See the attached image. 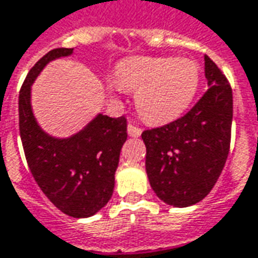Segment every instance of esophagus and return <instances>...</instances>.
Wrapping results in <instances>:
<instances>
[{"mask_svg": "<svg viewBox=\"0 0 258 258\" xmlns=\"http://www.w3.org/2000/svg\"><path fill=\"white\" fill-rule=\"evenodd\" d=\"M127 133H128L130 137H140L141 136V133H143V128L136 125V124H131V122H130L128 127H127Z\"/></svg>", "mask_w": 258, "mask_h": 258, "instance_id": "1", "label": "esophagus"}]
</instances>
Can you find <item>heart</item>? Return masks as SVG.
Listing matches in <instances>:
<instances>
[{
  "instance_id": "1",
  "label": "heart",
  "mask_w": 258,
  "mask_h": 258,
  "mask_svg": "<svg viewBox=\"0 0 258 258\" xmlns=\"http://www.w3.org/2000/svg\"><path fill=\"white\" fill-rule=\"evenodd\" d=\"M115 82L137 93V110L145 121L161 124L188 108L198 92L199 69L189 59L131 57L118 64Z\"/></svg>"
}]
</instances>
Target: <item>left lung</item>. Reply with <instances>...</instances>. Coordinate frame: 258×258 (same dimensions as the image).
I'll return each mask as SVG.
<instances>
[{
  "instance_id": "1",
  "label": "left lung",
  "mask_w": 258,
  "mask_h": 258,
  "mask_svg": "<svg viewBox=\"0 0 258 258\" xmlns=\"http://www.w3.org/2000/svg\"><path fill=\"white\" fill-rule=\"evenodd\" d=\"M209 89L185 115L145 130V168L161 201L186 208L209 195L230 150L233 93L225 73L205 55Z\"/></svg>"
}]
</instances>
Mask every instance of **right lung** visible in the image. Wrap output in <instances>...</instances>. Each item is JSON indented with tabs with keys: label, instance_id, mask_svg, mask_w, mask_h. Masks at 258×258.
I'll return each instance as SVG.
<instances>
[{
	"label": "right lung",
	"instance_id": "obj_1",
	"mask_svg": "<svg viewBox=\"0 0 258 258\" xmlns=\"http://www.w3.org/2000/svg\"><path fill=\"white\" fill-rule=\"evenodd\" d=\"M73 48L49 50L35 63L19 90V134L33 179L64 215L89 217L106 205L114 190V173L127 140V118L99 114L76 136L57 140L45 134L31 108V85L45 64Z\"/></svg>",
	"mask_w": 258,
	"mask_h": 258
}]
</instances>
